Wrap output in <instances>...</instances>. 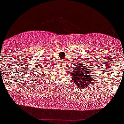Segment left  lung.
Masks as SVG:
<instances>
[{
	"instance_id": "left-lung-1",
	"label": "left lung",
	"mask_w": 124,
	"mask_h": 124,
	"mask_svg": "<svg viewBox=\"0 0 124 124\" xmlns=\"http://www.w3.org/2000/svg\"><path fill=\"white\" fill-rule=\"evenodd\" d=\"M73 81L76 86L80 89L86 88L94 80L93 71L89 69L85 64L78 63L71 73Z\"/></svg>"
}]
</instances>
